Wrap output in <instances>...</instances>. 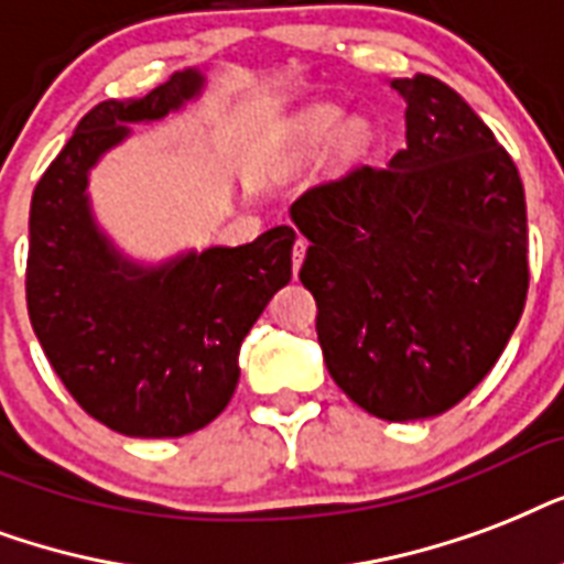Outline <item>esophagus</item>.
Returning <instances> with one entry per match:
<instances>
[{"label": "esophagus", "instance_id": "1", "mask_svg": "<svg viewBox=\"0 0 564 564\" xmlns=\"http://www.w3.org/2000/svg\"><path fill=\"white\" fill-rule=\"evenodd\" d=\"M305 247H308V243H305V238H296V243H294V276H296V270H300V264H303V259H305Z\"/></svg>", "mask_w": 564, "mask_h": 564}]
</instances>
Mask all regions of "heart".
I'll return each mask as SVG.
<instances>
[{"label": "heart", "instance_id": "heart-1", "mask_svg": "<svg viewBox=\"0 0 564 564\" xmlns=\"http://www.w3.org/2000/svg\"><path fill=\"white\" fill-rule=\"evenodd\" d=\"M344 126V111L338 105H317L312 111H305L294 126H291V150L296 159H312L323 152L337 138ZM368 147V129L361 123H350L338 139V150L344 155H356Z\"/></svg>", "mask_w": 564, "mask_h": 564}]
</instances>
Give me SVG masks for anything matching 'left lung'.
<instances>
[{
  "label": "left lung",
  "instance_id": "obj_1",
  "mask_svg": "<svg viewBox=\"0 0 564 564\" xmlns=\"http://www.w3.org/2000/svg\"><path fill=\"white\" fill-rule=\"evenodd\" d=\"M391 87L405 99L403 150L308 187L291 220L312 241L300 279L329 377L382 421H421L465 400L521 321L527 199L453 87L423 73Z\"/></svg>",
  "mask_w": 564,
  "mask_h": 564
}]
</instances>
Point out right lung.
Masks as SVG:
<instances>
[{"mask_svg":"<svg viewBox=\"0 0 564 564\" xmlns=\"http://www.w3.org/2000/svg\"><path fill=\"white\" fill-rule=\"evenodd\" d=\"M199 90L203 73L185 69L143 99L99 102L32 194L25 303L34 335L73 400L132 438L208 426L232 400L247 332L291 282V226L159 268L120 256L96 226L90 167L129 138L126 123L161 120Z\"/></svg>","mask_w":564,"mask_h":564,"instance_id":"right-lung-1","label":"right lung"}]
</instances>
